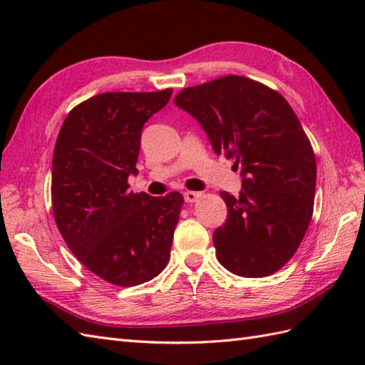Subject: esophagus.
I'll return each mask as SVG.
<instances>
[{
    "label": "esophagus",
    "mask_w": 365,
    "mask_h": 365,
    "mask_svg": "<svg viewBox=\"0 0 365 365\" xmlns=\"http://www.w3.org/2000/svg\"><path fill=\"white\" fill-rule=\"evenodd\" d=\"M200 196H202V192H199V191H185L183 192L185 202H190V204L196 202V200L200 199Z\"/></svg>",
    "instance_id": "1"
}]
</instances>
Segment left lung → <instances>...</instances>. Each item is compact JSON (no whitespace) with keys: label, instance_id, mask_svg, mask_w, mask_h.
I'll return each instance as SVG.
<instances>
[{"label":"left lung","instance_id":"left-lung-1","mask_svg":"<svg viewBox=\"0 0 365 365\" xmlns=\"http://www.w3.org/2000/svg\"><path fill=\"white\" fill-rule=\"evenodd\" d=\"M207 133L216 155L235 160L242 191H221L227 220L213 232L230 273L263 277L298 250L314 212L317 163L287 100L238 75L187 88L174 98Z\"/></svg>","mask_w":365,"mask_h":365}]
</instances>
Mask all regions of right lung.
<instances>
[{"mask_svg": "<svg viewBox=\"0 0 365 365\" xmlns=\"http://www.w3.org/2000/svg\"><path fill=\"white\" fill-rule=\"evenodd\" d=\"M173 89L105 92L68 113L56 139L51 202L64 242L103 281L131 287L168 265L183 196L128 190L136 175L144 123Z\"/></svg>", "mask_w": 365, "mask_h": 365, "instance_id": "obj_1", "label": "right lung"}]
</instances>
